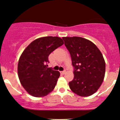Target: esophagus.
Masks as SVG:
<instances>
[{
    "instance_id": "34e87169",
    "label": "esophagus",
    "mask_w": 120,
    "mask_h": 120,
    "mask_svg": "<svg viewBox=\"0 0 120 120\" xmlns=\"http://www.w3.org/2000/svg\"><path fill=\"white\" fill-rule=\"evenodd\" d=\"M65 73H66V71H65V70H64V71H60V73L62 74H64Z\"/></svg>"
}]
</instances>
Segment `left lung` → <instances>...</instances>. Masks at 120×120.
<instances>
[{"label":"left lung","instance_id":"left-lung-1","mask_svg":"<svg viewBox=\"0 0 120 120\" xmlns=\"http://www.w3.org/2000/svg\"><path fill=\"white\" fill-rule=\"evenodd\" d=\"M69 52L74 69L69 87L82 97L91 96L99 89L104 80L105 63L103 55L91 41L81 37H63Z\"/></svg>","mask_w":120,"mask_h":120}]
</instances>
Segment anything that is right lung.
<instances>
[{
    "instance_id": "add662e5",
    "label": "right lung",
    "mask_w": 120,
    "mask_h": 120,
    "mask_svg": "<svg viewBox=\"0 0 120 120\" xmlns=\"http://www.w3.org/2000/svg\"><path fill=\"white\" fill-rule=\"evenodd\" d=\"M63 44L60 37H42L32 41L22 52L18 63V75L29 94L42 97L55 88L60 73L47 68V64L50 54Z\"/></svg>"
}]
</instances>
